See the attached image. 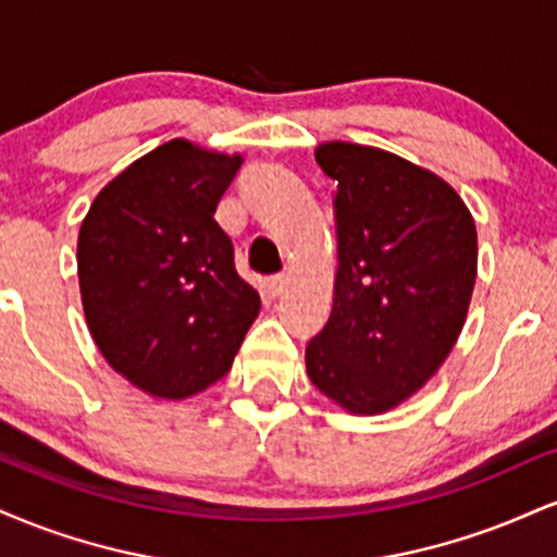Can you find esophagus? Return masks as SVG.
<instances>
[{
  "label": "esophagus",
  "instance_id": "obj_1",
  "mask_svg": "<svg viewBox=\"0 0 557 557\" xmlns=\"http://www.w3.org/2000/svg\"><path fill=\"white\" fill-rule=\"evenodd\" d=\"M285 287H287V277H285V274H277V277H270V280H267V293H270L272 298L283 296Z\"/></svg>",
  "mask_w": 557,
  "mask_h": 557
}]
</instances>
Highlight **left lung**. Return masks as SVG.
<instances>
[{
    "label": "left lung",
    "mask_w": 557,
    "mask_h": 557,
    "mask_svg": "<svg viewBox=\"0 0 557 557\" xmlns=\"http://www.w3.org/2000/svg\"><path fill=\"white\" fill-rule=\"evenodd\" d=\"M314 157L337 185V274L306 372L348 413L374 417L419 393L461 335L474 216L450 183L389 151L327 140Z\"/></svg>",
    "instance_id": "8db88e82"
}]
</instances>
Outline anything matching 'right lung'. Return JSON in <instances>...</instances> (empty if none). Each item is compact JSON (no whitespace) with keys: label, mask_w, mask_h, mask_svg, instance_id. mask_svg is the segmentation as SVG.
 I'll list each match as a JSON object with an SVG mask.
<instances>
[{"label":"right lung","mask_w":557,"mask_h":557,"mask_svg":"<svg viewBox=\"0 0 557 557\" xmlns=\"http://www.w3.org/2000/svg\"><path fill=\"white\" fill-rule=\"evenodd\" d=\"M240 164V154L172 138L107 183L81 225L94 343L154 398H190L225 376L259 314V293L235 272L214 220Z\"/></svg>","instance_id":"add662e5"}]
</instances>
